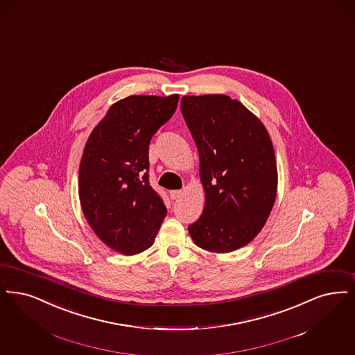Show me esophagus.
<instances>
[{"label":"esophagus","mask_w":355,"mask_h":355,"mask_svg":"<svg viewBox=\"0 0 355 355\" xmlns=\"http://www.w3.org/2000/svg\"><path fill=\"white\" fill-rule=\"evenodd\" d=\"M184 196V191L182 190H171V199L181 198Z\"/></svg>","instance_id":"esophagus-1"}]
</instances>
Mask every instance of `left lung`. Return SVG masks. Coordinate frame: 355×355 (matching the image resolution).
I'll return each mask as SVG.
<instances>
[{
    "mask_svg": "<svg viewBox=\"0 0 355 355\" xmlns=\"http://www.w3.org/2000/svg\"><path fill=\"white\" fill-rule=\"evenodd\" d=\"M181 111L199 155L205 207L189 226L199 248L227 254L254 241L277 193L270 133L239 100L209 94L184 96Z\"/></svg>",
    "mask_w": 355,
    "mask_h": 355,
    "instance_id": "obj_1",
    "label": "left lung"
}]
</instances>
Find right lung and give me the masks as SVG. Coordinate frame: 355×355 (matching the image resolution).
I'll use <instances>...</instances> for the list:
<instances>
[{
    "mask_svg": "<svg viewBox=\"0 0 355 355\" xmlns=\"http://www.w3.org/2000/svg\"><path fill=\"white\" fill-rule=\"evenodd\" d=\"M180 95H130L92 130L79 168L85 218L105 245L137 255L156 239L166 207L149 186V142L175 112Z\"/></svg>",
    "mask_w": 355,
    "mask_h": 355,
    "instance_id": "1",
    "label": "right lung"
}]
</instances>
